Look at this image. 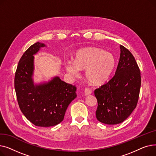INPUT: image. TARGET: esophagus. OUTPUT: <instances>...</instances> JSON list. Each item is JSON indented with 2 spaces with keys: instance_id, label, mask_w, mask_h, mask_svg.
Instances as JSON below:
<instances>
[{
  "instance_id": "1",
  "label": "esophagus",
  "mask_w": 156,
  "mask_h": 156,
  "mask_svg": "<svg viewBox=\"0 0 156 156\" xmlns=\"http://www.w3.org/2000/svg\"><path fill=\"white\" fill-rule=\"evenodd\" d=\"M84 94L85 95H90L92 94V90L90 88H86L84 90Z\"/></svg>"
}]
</instances>
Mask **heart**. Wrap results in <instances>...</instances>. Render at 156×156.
I'll return each instance as SVG.
<instances>
[{
    "label": "heart",
    "instance_id": "heart-1",
    "mask_svg": "<svg viewBox=\"0 0 156 156\" xmlns=\"http://www.w3.org/2000/svg\"><path fill=\"white\" fill-rule=\"evenodd\" d=\"M116 59L112 54L97 47L80 49L75 54L73 61L64 62L66 69L76 76L80 69L85 70V76L89 83L100 85L105 83L112 74Z\"/></svg>",
    "mask_w": 156,
    "mask_h": 156
}]
</instances>
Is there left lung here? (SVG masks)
Here are the masks:
<instances>
[{"instance_id": "1", "label": "left lung", "mask_w": 156, "mask_h": 156, "mask_svg": "<svg viewBox=\"0 0 156 156\" xmlns=\"http://www.w3.org/2000/svg\"><path fill=\"white\" fill-rule=\"evenodd\" d=\"M120 49L115 75L94 91L98 102L96 118L107 125H117L127 119L135 109L140 94V69L132 54L122 45Z\"/></svg>"}]
</instances>
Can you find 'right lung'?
<instances>
[{
	"label": "right lung",
	"mask_w": 156,
	"mask_h": 156,
	"mask_svg": "<svg viewBox=\"0 0 156 156\" xmlns=\"http://www.w3.org/2000/svg\"><path fill=\"white\" fill-rule=\"evenodd\" d=\"M45 44L37 42L24 52L15 73L14 88L20 108L31 122L49 127L64 119L69 104L76 97V87L55 76L48 82L34 85V56Z\"/></svg>",
	"instance_id": "right-lung-1"
}]
</instances>
